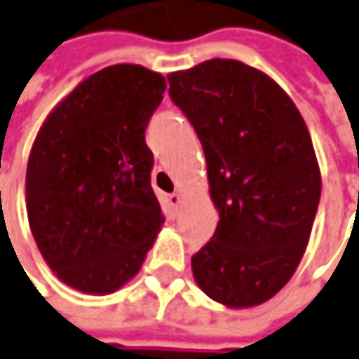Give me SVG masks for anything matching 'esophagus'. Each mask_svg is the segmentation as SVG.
<instances>
[{
    "mask_svg": "<svg viewBox=\"0 0 359 359\" xmlns=\"http://www.w3.org/2000/svg\"><path fill=\"white\" fill-rule=\"evenodd\" d=\"M169 204L172 206V208H179L180 204H182V194H179V192H172L169 196Z\"/></svg>",
    "mask_w": 359,
    "mask_h": 359,
    "instance_id": "34e87169",
    "label": "esophagus"
}]
</instances>
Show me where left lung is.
<instances>
[{"mask_svg":"<svg viewBox=\"0 0 359 359\" xmlns=\"http://www.w3.org/2000/svg\"><path fill=\"white\" fill-rule=\"evenodd\" d=\"M169 96L198 135L220 222L192 255L210 299L230 309L269 301L301 263L320 202V170L301 111L275 80L212 58L170 72Z\"/></svg>","mask_w":359,"mask_h":359,"instance_id":"1","label":"left lung"}]
</instances>
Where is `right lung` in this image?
<instances>
[{
	"mask_svg": "<svg viewBox=\"0 0 359 359\" xmlns=\"http://www.w3.org/2000/svg\"><path fill=\"white\" fill-rule=\"evenodd\" d=\"M165 78L139 65L88 76L45 119L27 163L36 248L68 287L118 291L139 271L165 216L145 129Z\"/></svg>",
	"mask_w": 359,
	"mask_h": 359,
	"instance_id": "1",
	"label": "right lung"
}]
</instances>
